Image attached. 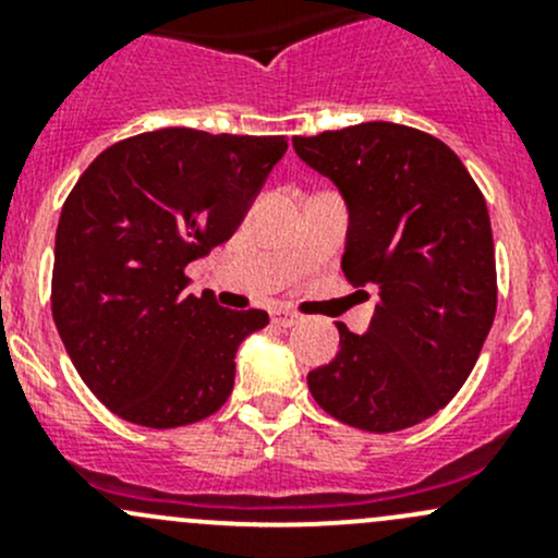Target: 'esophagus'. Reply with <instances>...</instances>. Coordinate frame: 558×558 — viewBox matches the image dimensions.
I'll list each match as a JSON object with an SVG mask.
<instances>
[{"label": "esophagus", "mask_w": 558, "mask_h": 558, "mask_svg": "<svg viewBox=\"0 0 558 558\" xmlns=\"http://www.w3.org/2000/svg\"><path fill=\"white\" fill-rule=\"evenodd\" d=\"M272 320H275V324H278V326H286V329H289V326H296V324H300V315H296V313H291V311H275L272 313Z\"/></svg>", "instance_id": "34e87169"}]
</instances>
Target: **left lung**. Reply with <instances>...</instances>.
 <instances>
[{"mask_svg":"<svg viewBox=\"0 0 558 558\" xmlns=\"http://www.w3.org/2000/svg\"><path fill=\"white\" fill-rule=\"evenodd\" d=\"M291 143L345 202L342 272L378 291L364 335L337 324L340 351L307 375L313 399L364 432L421 424L470 378L497 313L486 199L446 143L402 123Z\"/></svg>","mask_w":558,"mask_h":558,"instance_id":"left-lung-1","label":"left lung"}]
</instances>
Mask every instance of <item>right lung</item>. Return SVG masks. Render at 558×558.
<instances>
[{"mask_svg": "<svg viewBox=\"0 0 558 558\" xmlns=\"http://www.w3.org/2000/svg\"><path fill=\"white\" fill-rule=\"evenodd\" d=\"M286 148V137L159 129L102 150L66 196L56 329L83 384L123 421L172 429L232 393L240 342L269 315L185 294L183 269L238 232Z\"/></svg>", "mask_w": 558, "mask_h": 558, "instance_id": "obj_1", "label": "right lung"}]
</instances>
